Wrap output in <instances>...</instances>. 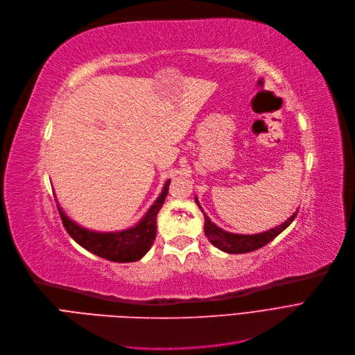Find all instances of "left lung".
Returning a JSON list of instances; mask_svg holds the SVG:
<instances>
[{
	"mask_svg": "<svg viewBox=\"0 0 355 355\" xmlns=\"http://www.w3.org/2000/svg\"><path fill=\"white\" fill-rule=\"evenodd\" d=\"M195 202L198 204L199 209L202 211V214H204V216H205L204 231H205V235L208 237L209 243L214 244L216 248H219L221 251L230 252V254H241V252H250V251L259 250L263 245L268 244L270 241L275 240L282 231H284L293 223V219L297 214V212H295L291 218L286 219L283 224H280V225H277L272 230H268V231L260 232V234H248V235L247 234H234V232H228V231H224L223 228L216 227L211 221L209 216L204 212V209H202V207L199 205V200H198L196 196H195Z\"/></svg>",
	"mask_w": 355,
	"mask_h": 355,
	"instance_id": "8db88e82",
	"label": "left lung"
}]
</instances>
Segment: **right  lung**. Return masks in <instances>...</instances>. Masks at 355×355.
Listing matches in <instances>:
<instances>
[{
  "instance_id": "right-lung-1",
  "label": "right lung",
  "mask_w": 355,
  "mask_h": 355,
  "mask_svg": "<svg viewBox=\"0 0 355 355\" xmlns=\"http://www.w3.org/2000/svg\"><path fill=\"white\" fill-rule=\"evenodd\" d=\"M168 183H171V180H167L164 183L162 193L155 200V204L148 208V211L140 221L134 227L123 231H114V232L91 231L72 221V219L64 214V211L60 208L59 204H58V209L66 231L69 232L71 237L80 247L88 250L89 252H92V254L107 259L110 261H115V263L137 261L146 256V252L151 248L156 239V230H157L156 219L163 202L167 196Z\"/></svg>"
}]
</instances>
